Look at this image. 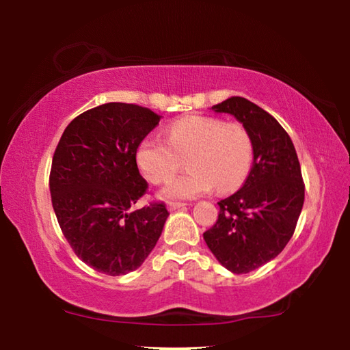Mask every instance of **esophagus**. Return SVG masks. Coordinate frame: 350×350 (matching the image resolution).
<instances>
[{"instance_id": "34e87169", "label": "esophagus", "mask_w": 350, "mask_h": 350, "mask_svg": "<svg viewBox=\"0 0 350 350\" xmlns=\"http://www.w3.org/2000/svg\"><path fill=\"white\" fill-rule=\"evenodd\" d=\"M187 204H183V202H170L168 204V210L170 211H174V210H179V208H183V206H185Z\"/></svg>"}]
</instances>
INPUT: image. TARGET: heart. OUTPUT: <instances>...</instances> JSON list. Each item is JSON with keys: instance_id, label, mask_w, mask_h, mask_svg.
I'll return each instance as SVG.
<instances>
[{"instance_id": "heart-1", "label": "heart", "mask_w": 350, "mask_h": 350, "mask_svg": "<svg viewBox=\"0 0 350 350\" xmlns=\"http://www.w3.org/2000/svg\"><path fill=\"white\" fill-rule=\"evenodd\" d=\"M167 140L148 135L135 150V163L151 183H165L187 159L189 173L163 189L165 199H193L217 188L238 189L250 174L254 144L248 129L238 122L208 116H185L167 128Z\"/></svg>"}]
</instances>
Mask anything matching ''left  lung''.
Returning <instances> with one entry per match:
<instances>
[{
  "instance_id": "obj_1",
  "label": "left lung",
  "mask_w": 350,
  "mask_h": 350,
  "mask_svg": "<svg viewBox=\"0 0 350 350\" xmlns=\"http://www.w3.org/2000/svg\"><path fill=\"white\" fill-rule=\"evenodd\" d=\"M236 117L252 134L254 161L241 189L222 199L216 224L204 233L225 269L248 273L276 258L293 236L304 182L292 139L275 117L244 97L211 106Z\"/></svg>"
}]
</instances>
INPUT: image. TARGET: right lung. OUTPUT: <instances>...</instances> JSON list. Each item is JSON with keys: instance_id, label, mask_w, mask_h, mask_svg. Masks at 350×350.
<instances>
[{"instance_id": "1", "label": "right lung", "mask_w": 350, "mask_h": 350, "mask_svg": "<svg viewBox=\"0 0 350 350\" xmlns=\"http://www.w3.org/2000/svg\"><path fill=\"white\" fill-rule=\"evenodd\" d=\"M161 116L133 103H105L75 117L52 159L49 188L57 221L77 256L100 273L139 269L161 238L168 210L134 204L148 183L135 150Z\"/></svg>"}]
</instances>
